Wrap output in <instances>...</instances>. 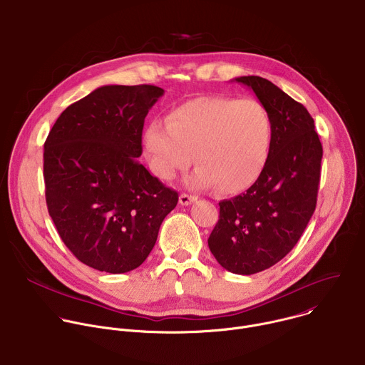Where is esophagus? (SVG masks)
Returning a JSON list of instances; mask_svg holds the SVG:
<instances>
[{"instance_id":"34e87169","label":"esophagus","mask_w":365,"mask_h":365,"mask_svg":"<svg viewBox=\"0 0 365 365\" xmlns=\"http://www.w3.org/2000/svg\"><path fill=\"white\" fill-rule=\"evenodd\" d=\"M196 200H197V197L193 196V195L182 193V195L179 196V203H180L182 206H187V205H190V203H193V202H196Z\"/></svg>"}]
</instances>
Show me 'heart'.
<instances>
[{
    "label": "heart",
    "mask_w": 365,
    "mask_h": 365,
    "mask_svg": "<svg viewBox=\"0 0 365 365\" xmlns=\"http://www.w3.org/2000/svg\"><path fill=\"white\" fill-rule=\"evenodd\" d=\"M272 120L255 98L200 96L178 106L168 123L153 120L143 135L150 172L170 180L195 162L192 189L236 195L252 187L265 170L272 148Z\"/></svg>",
    "instance_id": "b5f03b06"
}]
</instances>
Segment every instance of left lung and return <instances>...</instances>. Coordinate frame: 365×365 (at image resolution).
Instances as JSON below:
<instances>
[{
	"instance_id": "obj_1",
	"label": "left lung",
	"mask_w": 365,
	"mask_h": 365,
	"mask_svg": "<svg viewBox=\"0 0 365 365\" xmlns=\"http://www.w3.org/2000/svg\"><path fill=\"white\" fill-rule=\"evenodd\" d=\"M272 120V148L258 182L219 202L207 245L226 271L252 275L279 262L297 245L317 206L322 146L308 110L259 76H242Z\"/></svg>"
}]
</instances>
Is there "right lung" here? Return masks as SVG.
Masks as SVG:
<instances>
[{"label": "right lung", "mask_w": 365, "mask_h": 365, "mask_svg": "<svg viewBox=\"0 0 365 365\" xmlns=\"http://www.w3.org/2000/svg\"><path fill=\"white\" fill-rule=\"evenodd\" d=\"M163 93L98 87L60 114L44 143L48 213L71 254L97 271L140 267L178 205V192L138 160L145 118Z\"/></svg>", "instance_id": "right-lung-1"}]
</instances>
